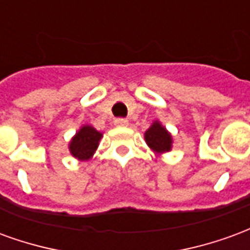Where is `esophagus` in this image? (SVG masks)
<instances>
[{
    "label": "esophagus",
    "mask_w": 250,
    "mask_h": 250,
    "mask_svg": "<svg viewBox=\"0 0 250 250\" xmlns=\"http://www.w3.org/2000/svg\"><path fill=\"white\" fill-rule=\"evenodd\" d=\"M114 123L118 127H125V125H128V120L125 119V118H116Z\"/></svg>",
    "instance_id": "1"
}]
</instances>
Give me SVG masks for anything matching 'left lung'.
I'll return each mask as SVG.
<instances>
[{"mask_svg": "<svg viewBox=\"0 0 250 250\" xmlns=\"http://www.w3.org/2000/svg\"><path fill=\"white\" fill-rule=\"evenodd\" d=\"M145 139H146L147 145L158 152L170 151V148H171V136L166 131V128L162 127L158 122H155L146 131Z\"/></svg>", "mask_w": 250, "mask_h": 250, "instance_id": "1", "label": "left lung"}]
</instances>
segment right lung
Listing matches in <instances>:
<instances>
[{
    "mask_svg": "<svg viewBox=\"0 0 250 250\" xmlns=\"http://www.w3.org/2000/svg\"><path fill=\"white\" fill-rule=\"evenodd\" d=\"M100 138L102 134L99 131L95 130L91 125H84L72 139L69 145L71 154L82 161H87L93 155Z\"/></svg>",
    "mask_w": 250,
    "mask_h": 250,
    "instance_id": "1",
    "label": "right lung"
}]
</instances>
